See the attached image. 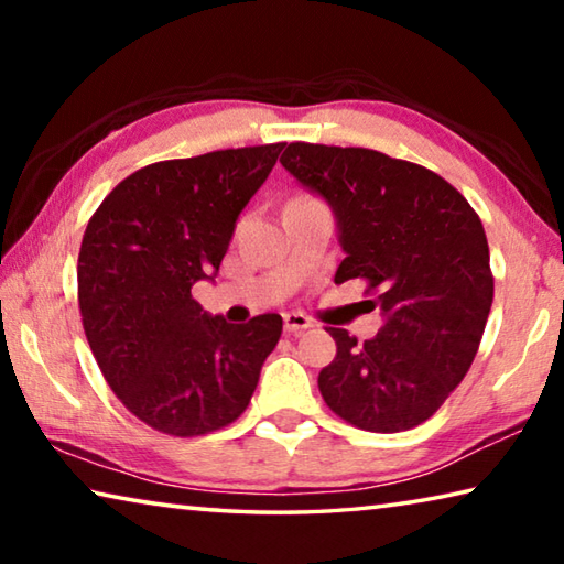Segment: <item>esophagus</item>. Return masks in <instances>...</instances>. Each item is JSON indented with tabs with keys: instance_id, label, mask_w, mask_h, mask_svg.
<instances>
[{
	"instance_id": "esophagus-1",
	"label": "esophagus",
	"mask_w": 564,
	"mask_h": 564,
	"mask_svg": "<svg viewBox=\"0 0 564 564\" xmlns=\"http://www.w3.org/2000/svg\"><path fill=\"white\" fill-rule=\"evenodd\" d=\"M283 326H285V333H291V336H299V333H303L305 328L313 326V321L301 311H291V313H283Z\"/></svg>"
}]
</instances>
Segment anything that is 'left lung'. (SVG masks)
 Masks as SVG:
<instances>
[{"label": "left lung", "instance_id": "8db88e82", "mask_svg": "<svg viewBox=\"0 0 564 564\" xmlns=\"http://www.w3.org/2000/svg\"><path fill=\"white\" fill-rule=\"evenodd\" d=\"M281 164L330 204L346 259L336 283L366 281L383 328L358 343L330 328L321 370L326 405L370 433L410 431L435 415L470 370L495 281L480 216L435 171L358 147L295 141Z\"/></svg>", "mask_w": 564, "mask_h": 564}]
</instances>
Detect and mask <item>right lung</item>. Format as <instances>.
<instances>
[{"label":"right lung","mask_w":564,"mask_h":564,"mask_svg":"<svg viewBox=\"0 0 564 564\" xmlns=\"http://www.w3.org/2000/svg\"><path fill=\"white\" fill-rule=\"evenodd\" d=\"M285 144L224 149L133 171L82 238L79 311L109 388L141 423L176 437L241 417L281 338L279 313L241 326L191 295L214 281L238 214Z\"/></svg>","instance_id":"obj_1"}]
</instances>
